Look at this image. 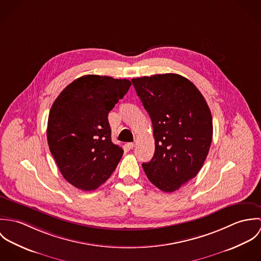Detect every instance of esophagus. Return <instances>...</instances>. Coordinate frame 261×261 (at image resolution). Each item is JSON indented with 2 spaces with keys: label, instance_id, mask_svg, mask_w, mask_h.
I'll return each mask as SVG.
<instances>
[{
  "label": "esophagus",
  "instance_id": "1",
  "mask_svg": "<svg viewBox=\"0 0 261 261\" xmlns=\"http://www.w3.org/2000/svg\"><path fill=\"white\" fill-rule=\"evenodd\" d=\"M127 146H128V148H129V149H133V148L135 147V143H128V144H127Z\"/></svg>",
  "mask_w": 261,
  "mask_h": 261
}]
</instances>
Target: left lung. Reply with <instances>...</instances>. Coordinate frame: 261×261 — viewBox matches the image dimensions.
<instances>
[{
	"label": "left lung",
	"mask_w": 261,
	"mask_h": 261,
	"mask_svg": "<svg viewBox=\"0 0 261 261\" xmlns=\"http://www.w3.org/2000/svg\"><path fill=\"white\" fill-rule=\"evenodd\" d=\"M152 122L154 153L143 168L150 183L171 193L195 178L212 142L209 107L199 89L175 73L132 79Z\"/></svg>",
	"instance_id": "1"
}]
</instances>
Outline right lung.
I'll return each instance as SVG.
<instances>
[{"mask_svg":"<svg viewBox=\"0 0 261 261\" xmlns=\"http://www.w3.org/2000/svg\"><path fill=\"white\" fill-rule=\"evenodd\" d=\"M130 85L127 79L84 75L67 85L52 105L48 146L72 186L93 191L115 170L123 149L112 142L108 116Z\"/></svg>","mask_w":261,"mask_h":261,"instance_id":"add662e5","label":"right lung"}]
</instances>
